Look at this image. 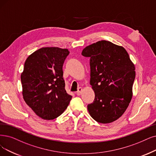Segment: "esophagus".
Wrapping results in <instances>:
<instances>
[{
	"mask_svg": "<svg viewBox=\"0 0 156 156\" xmlns=\"http://www.w3.org/2000/svg\"><path fill=\"white\" fill-rule=\"evenodd\" d=\"M82 91H83V88H79L77 91H76V94L77 95H80L82 93Z\"/></svg>",
	"mask_w": 156,
	"mask_h": 156,
	"instance_id": "obj_1",
	"label": "esophagus"
}]
</instances>
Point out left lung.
Here are the masks:
<instances>
[{
  "instance_id": "obj_1",
  "label": "left lung",
  "mask_w": 156,
  "mask_h": 156,
  "mask_svg": "<svg viewBox=\"0 0 156 156\" xmlns=\"http://www.w3.org/2000/svg\"><path fill=\"white\" fill-rule=\"evenodd\" d=\"M82 55L90 58V84L95 101L88 105L98 123H109L122 116L133 97L136 72L126 50L106 40L86 47Z\"/></svg>"
}]
</instances>
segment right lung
Masks as SVG:
<instances>
[{
	"mask_svg": "<svg viewBox=\"0 0 156 156\" xmlns=\"http://www.w3.org/2000/svg\"><path fill=\"white\" fill-rule=\"evenodd\" d=\"M67 48L42 47L29 55L21 73L22 95L34 113L44 120L58 118L72 96L65 89L63 65Z\"/></svg>",
	"mask_w": 156,
	"mask_h": 156,
	"instance_id": "obj_1",
	"label": "right lung"
}]
</instances>
